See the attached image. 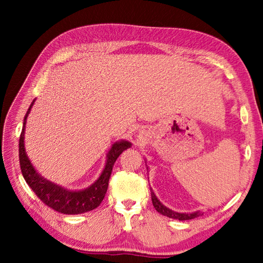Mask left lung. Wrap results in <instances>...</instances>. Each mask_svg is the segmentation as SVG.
<instances>
[{
	"label": "left lung",
	"mask_w": 263,
	"mask_h": 263,
	"mask_svg": "<svg viewBox=\"0 0 263 263\" xmlns=\"http://www.w3.org/2000/svg\"><path fill=\"white\" fill-rule=\"evenodd\" d=\"M150 191H152V189H150ZM152 200H153V204L155 206V209L157 210L159 214L167 216L170 218H173V219H178V220H189V219H194V218H197L199 216H202L203 214L200 211H194V212H176L174 210H172L170 208H167L166 205H164L163 203L160 202V201L156 197L155 193L152 191Z\"/></svg>",
	"instance_id": "left-lung-1"
}]
</instances>
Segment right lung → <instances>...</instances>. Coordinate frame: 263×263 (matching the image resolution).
<instances>
[{
	"label": "right lung",
	"instance_id": "obj_1",
	"mask_svg": "<svg viewBox=\"0 0 263 263\" xmlns=\"http://www.w3.org/2000/svg\"><path fill=\"white\" fill-rule=\"evenodd\" d=\"M33 103H35V99L32 100V103L30 104L29 108H28L26 113L24 119V126H22L19 140L20 168L27 184L36 193L37 197L42 200V202L51 206L55 211L61 212V214L79 215L83 214V212L96 209L102 203L105 194L107 192L108 181L114 163L117 157L125 149L132 146L131 142L126 140H121L115 142L111 146L107 154V159H106L104 171L98 177V180L91 184L90 186L85 190H80V191H71V190L64 189L51 181H47L46 178L39 175L36 170L33 168L32 164L30 163V160L26 154L25 127L28 114L30 113Z\"/></svg>",
	"mask_w": 263,
	"mask_h": 263
}]
</instances>
